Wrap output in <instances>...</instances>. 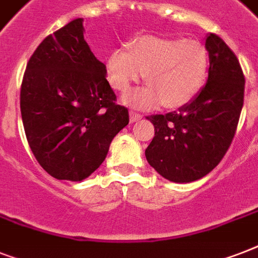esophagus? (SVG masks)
<instances>
[{"label":"esophagus","mask_w":258,"mask_h":258,"mask_svg":"<svg viewBox=\"0 0 258 258\" xmlns=\"http://www.w3.org/2000/svg\"><path fill=\"white\" fill-rule=\"evenodd\" d=\"M142 117H143V116H142L141 113L133 112V111H131V112H130V121H131V123H135V121L141 120Z\"/></svg>","instance_id":"1"}]
</instances>
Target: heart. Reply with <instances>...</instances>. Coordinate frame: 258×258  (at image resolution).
<instances>
[{
  "mask_svg": "<svg viewBox=\"0 0 258 258\" xmlns=\"http://www.w3.org/2000/svg\"><path fill=\"white\" fill-rule=\"evenodd\" d=\"M111 86L127 91L147 74L150 86L127 93L123 100L135 108H180L198 95L208 78L204 46L184 38L142 36L127 48H116L105 60Z\"/></svg>",
  "mask_w": 258,
  "mask_h": 258,
  "instance_id": "b5f03b06",
  "label": "heart"
}]
</instances>
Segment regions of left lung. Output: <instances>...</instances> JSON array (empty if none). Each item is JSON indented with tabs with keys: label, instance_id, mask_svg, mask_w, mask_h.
<instances>
[{
	"label": "left lung",
	"instance_id": "1",
	"mask_svg": "<svg viewBox=\"0 0 258 258\" xmlns=\"http://www.w3.org/2000/svg\"><path fill=\"white\" fill-rule=\"evenodd\" d=\"M206 84L188 104L166 115L147 116L155 135L146 159L165 179L188 183L212 171L228 151L244 105L245 78L236 54L209 33Z\"/></svg>",
	"mask_w": 258,
	"mask_h": 258
}]
</instances>
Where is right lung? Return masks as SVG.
Wrapping results in <instances>:
<instances>
[{"label": "right lung", "instance_id": "obj_1", "mask_svg": "<svg viewBox=\"0 0 258 258\" xmlns=\"http://www.w3.org/2000/svg\"><path fill=\"white\" fill-rule=\"evenodd\" d=\"M75 18L34 50L21 84L20 105L29 147L56 179L80 182L107 157L128 109L115 104L107 70L84 40Z\"/></svg>", "mask_w": 258, "mask_h": 258}]
</instances>
